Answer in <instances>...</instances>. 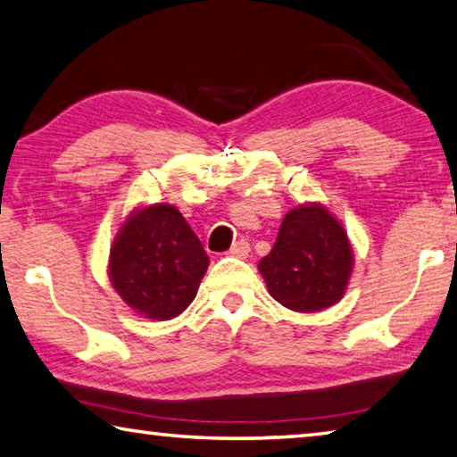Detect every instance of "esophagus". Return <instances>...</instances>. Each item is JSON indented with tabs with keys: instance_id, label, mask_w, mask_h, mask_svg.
Wrapping results in <instances>:
<instances>
[{
	"instance_id": "obj_1",
	"label": "esophagus",
	"mask_w": 457,
	"mask_h": 457,
	"mask_svg": "<svg viewBox=\"0 0 457 457\" xmlns=\"http://www.w3.org/2000/svg\"><path fill=\"white\" fill-rule=\"evenodd\" d=\"M247 253H250V244H247V239H237L229 250V256L234 258H247Z\"/></svg>"
}]
</instances>
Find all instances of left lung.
I'll list each match as a JSON object with an SVG mask.
<instances>
[{
	"label": "left lung",
	"mask_w": 457,
	"mask_h": 457,
	"mask_svg": "<svg viewBox=\"0 0 457 457\" xmlns=\"http://www.w3.org/2000/svg\"><path fill=\"white\" fill-rule=\"evenodd\" d=\"M270 296L296 312H316L343 298L353 272L345 228L319 204L284 215L276 244L260 260Z\"/></svg>",
	"instance_id": "1"
}]
</instances>
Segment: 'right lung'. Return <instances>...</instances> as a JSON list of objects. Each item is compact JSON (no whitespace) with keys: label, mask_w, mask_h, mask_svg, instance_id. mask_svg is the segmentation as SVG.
<instances>
[{"label":"right lung","mask_w":457,"mask_h":457,"mask_svg":"<svg viewBox=\"0 0 457 457\" xmlns=\"http://www.w3.org/2000/svg\"><path fill=\"white\" fill-rule=\"evenodd\" d=\"M210 258L179 210L135 212L111 247L108 272L125 303L153 320L175 319L195 298Z\"/></svg>","instance_id":"obj_1"}]
</instances>
